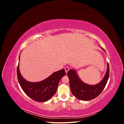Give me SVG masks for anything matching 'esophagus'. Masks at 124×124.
<instances>
[{
	"instance_id": "1",
	"label": "esophagus",
	"mask_w": 124,
	"mask_h": 124,
	"mask_svg": "<svg viewBox=\"0 0 124 124\" xmlns=\"http://www.w3.org/2000/svg\"><path fill=\"white\" fill-rule=\"evenodd\" d=\"M65 72H66V73H67V72H68V71H69V68L68 67H66L65 68Z\"/></svg>"
}]
</instances>
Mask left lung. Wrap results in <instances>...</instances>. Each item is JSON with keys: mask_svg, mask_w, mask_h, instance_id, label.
Instances as JSON below:
<instances>
[{"mask_svg": "<svg viewBox=\"0 0 124 124\" xmlns=\"http://www.w3.org/2000/svg\"><path fill=\"white\" fill-rule=\"evenodd\" d=\"M101 48L104 51L103 48ZM67 74L72 94L79 100H90L96 98L104 88L109 77V66L107 63V69L104 77L99 83L95 85H89L84 83L80 79L74 69L69 70Z\"/></svg>", "mask_w": 124, "mask_h": 124, "instance_id": "1", "label": "left lung"}]
</instances>
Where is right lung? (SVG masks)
<instances>
[{
  "label": "right lung",
  "mask_w": 124,
  "mask_h": 124,
  "mask_svg": "<svg viewBox=\"0 0 124 124\" xmlns=\"http://www.w3.org/2000/svg\"><path fill=\"white\" fill-rule=\"evenodd\" d=\"M20 55L19 56L20 62ZM17 78L22 89L30 98L38 102H46L53 97L57 91L59 82L65 76L64 69L56 71L43 81L31 82L25 80L21 75L18 62Z\"/></svg>",
  "instance_id": "right-lung-1"
}]
</instances>
